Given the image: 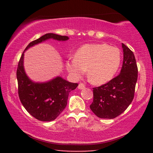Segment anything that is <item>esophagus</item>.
Listing matches in <instances>:
<instances>
[{
    "instance_id": "esophagus-1",
    "label": "esophagus",
    "mask_w": 153,
    "mask_h": 153,
    "mask_svg": "<svg viewBox=\"0 0 153 153\" xmlns=\"http://www.w3.org/2000/svg\"><path fill=\"white\" fill-rule=\"evenodd\" d=\"M85 88V85L83 84V83H80L79 84V85H78V88L79 89H80V90H81V89H83Z\"/></svg>"
}]
</instances>
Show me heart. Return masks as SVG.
<instances>
[{"label":"heart","mask_w":153,"mask_h":153,"mask_svg":"<svg viewBox=\"0 0 153 153\" xmlns=\"http://www.w3.org/2000/svg\"><path fill=\"white\" fill-rule=\"evenodd\" d=\"M120 61L118 48L105 44H87L77 50L74 58L66 62V68L75 79L81 78L87 70L89 81L93 84L101 85L114 76Z\"/></svg>","instance_id":"heart-1"}]
</instances>
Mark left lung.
I'll return each instance as SVG.
<instances>
[{
  "instance_id": "obj_1",
  "label": "left lung",
  "mask_w": 153,
  "mask_h": 153,
  "mask_svg": "<svg viewBox=\"0 0 153 153\" xmlns=\"http://www.w3.org/2000/svg\"><path fill=\"white\" fill-rule=\"evenodd\" d=\"M123 62L120 74L105 84L93 88L92 111L100 118L112 119L125 111L134 97L138 68L133 52L122 44Z\"/></svg>"
}]
</instances>
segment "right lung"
<instances>
[{
  "instance_id": "1",
  "label": "right lung",
  "mask_w": 153,
  "mask_h": 153,
  "mask_svg": "<svg viewBox=\"0 0 153 153\" xmlns=\"http://www.w3.org/2000/svg\"><path fill=\"white\" fill-rule=\"evenodd\" d=\"M49 39L66 41L68 36L47 33L31 42L21 56L16 70L18 94L20 101L26 110L35 118L40 121L55 120L66 107L70 92L78 86L60 76L45 83H35L27 76L24 68V52L29 48Z\"/></svg>"
}]
</instances>
